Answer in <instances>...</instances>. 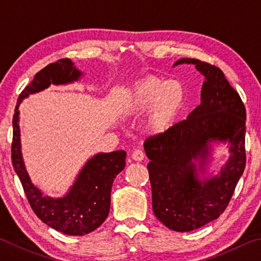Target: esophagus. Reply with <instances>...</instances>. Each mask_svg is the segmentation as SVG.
<instances>
[{
	"label": "esophagus",
	"instance_id": "esophagus-1",
	"mask_svg": "<svg viewBox=\"0 0 261 261\" xmlns=\"http://www.w3.org/2000/svg\"><path fill=\"white\" fill-rule=\"evenodd\" d=\"M131 158L134 159L135 161H143L144 158H145V154H144L143 151H141V149L137 148V149H135L134 152H132Z\"/></svg>",
	"mask_w": 261,
	"mask_h": 261
}]
</instances>
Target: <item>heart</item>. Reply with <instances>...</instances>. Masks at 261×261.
I'll return each mask as SVG.
<instances>
[{"label": "heart", "mask_w": 261, "mask_h": 261, "mask_svg": "<svg viewBox=\"0 0 261 261\" xmlns=\"http://www.w3.org/2000/svg\"><path fill=\"white\" fill-rule=\"evenodd\" d=\"M185 101V88L179 81L146 78L136 83L123 101L129 116L146 113L144 125L152 135H161L175 124Z\"/></svg>", "instance_id": "1"}]
</instances>
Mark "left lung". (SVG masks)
<instances>
[{
	"instance_id": "left-lung-1",
	"label": "left lung",
	"mask_w": 261,
	"mask_h": 261,
	"mask_svg": "<svg viewBox=\"0 0 261 261\" xmlns=\"http://www.w3.org/2000/svg\"><path fill=\"white\" fill-rule=\"evenodd\" d=\"M204 74L201 103L187 120L144 143L152 187L153 212L160 222L178 232L192 231L218 219L230 201L245 169L246 110L222 70L196 59H180ZM228 141L231 158L220 174L200 182L192 160L208 157L211 141Z\"/></svg>"
}]
</instances>
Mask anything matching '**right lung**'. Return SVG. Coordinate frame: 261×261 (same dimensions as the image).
<instances>
[{"mask_svg": "<svg viewBox=\"0 0 261 261\" xmlns=\"http://www.w3.org/2000/svg\"><path fill=\"white\" fill-rule=\"evenodd\" d=\"M81 76L82 72L73 67L70 59H61L55 63L48 64L21 91L12 118L11 161L31 208L47 226L70 236L86 235L99 228L107 219L112 185L117 174L124 169L126 153L115 151L96 154L84 166L67 196L57 199L43 196L40 190L31 182L21 158L18 107L21 100L29 94L45 90L50 84L60 85L72 83Z\"/></svg>", "mask_w": 261, "mask_h": 261, "instance_id": "right-lung-1", "label": "right lung"}]
</instances>
